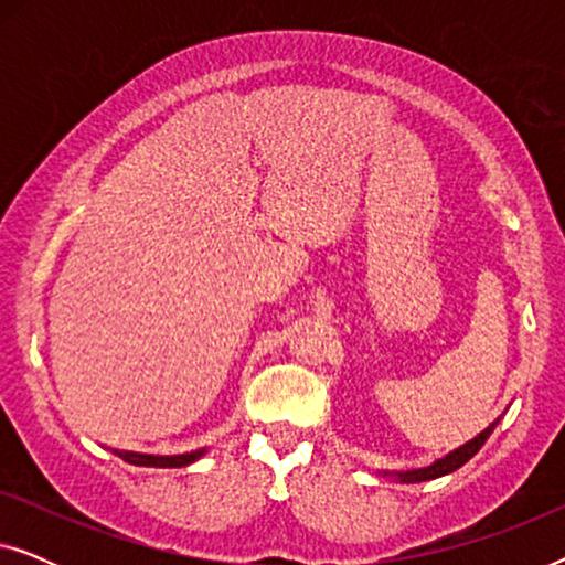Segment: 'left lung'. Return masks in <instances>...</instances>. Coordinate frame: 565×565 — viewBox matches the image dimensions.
I'll use <instances>...</instances> for the list:
<instances>
[{
	"mask_svg": "<svg viewBox=\"0 0 565 565\" xmlns=\"http://www.w3.org/2000/svg\"><path fill=\"white\" fill-rule=\"evenodd\" d=\"M504 416V414H501ZM501 416H497L489 427H486L483 431H478V435L473 439H468L466 445L455 447L452 452H447L445 458H437L435 462H429V466L424 468H412V470H381V473L385 478H393V481L398 483H422V481H435V478H443L447 473H455V470L466 466V462L473 458V455L481 450V447L486 445V439L491 437V431L497 429V424L501 422Z\"/></svg>",
	"mask_w": 565,
	"mask_h": 565,
	"instance_id": "8db88e82",
	"label": "left lung"
}]
</instances>
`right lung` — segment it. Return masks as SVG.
Returning <instances> with one entry per match:
<instances>
[{"instance_id":"1","label":"right lung","mask_w":565,"mask_h":565,"mask_svg":"<svg viewBox=\"0 0 565 565\" xmlns=\"http://www.w3.org/2000/svg\"><path fill=\"white\" fill-rule=\"evenodd\" d=\"M113 450V455H118L130 466H141V468H184L190 462H195L203 458L207 452V447H200V450L192 452H180V455H151V452H134V450H115V447H107Z\"/></svg>"}]
</instances>
